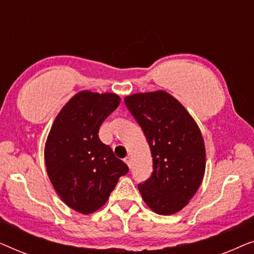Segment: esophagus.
Instances as JSON below:
<instances>
[{"mask_svg":"<svg viewBox=\"0 0 254 254\" xmlns=\"http://www.w3.org/2000/svg\"><path fill=\"white\" fill-rule=\"evenodd\" d=\"M125 162H126V164L129 166V168H131V157H129V156H127V157L125 158Z\"/></svg>","mask_w":254,"mask_h":254,"instance_id":"34e87169","label":"esophagus"}]
</instances>
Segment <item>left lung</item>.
<instances>
[{
    "label": "left lung",
    "instance_id": "8db88e82",
    "mask_svg": "<svg viewBox=\"0 0 254 254\" xmlns=\"http://www.w3.org/2000/svg\"><path fill=\"white\" fill-rule=\"evenodd\" d=\"M147 137L152 173L138 184L142 199L159 215L182 210L203 179L206 149L202 134L187 110L170 93H134L125 98Z\"/></svg>",
    "mask_w": 254,
    "mask_h": 254
}]
</instances>
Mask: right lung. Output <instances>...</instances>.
<instances>
[{"instance_id": "1", "label": "right lung", "mask_w": 254, "mask_h": 254, "mask_svg": "<svg viewBox=\"0 0 254 254\" xmlns=\"http://www.w3.org/2000/svg\"><path fill=\"white\" fill-rule=\"evenodd\" d=\"M119 104L116 93H76L59 112L48 134L47 175L61 200L81 214L104 206L129 170L98 136L100 125Z\"/></svg>"}]
</instances>
